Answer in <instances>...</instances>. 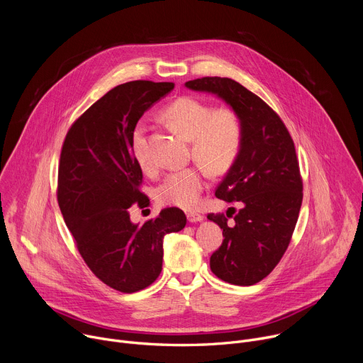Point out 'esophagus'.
I'll list each match as a JSON object with an SVG mask.
<instances>
[{
    "label": "esophagus",
    "mask_w": 363,
    "mask_h": 363,
    "mask_svg": "<svg viewBox=\"0 0 363 363\" xmlns=\"http://www.w3.org/2000/svg\"><path fill=\"white\" fill-rule=\"evenodd\" d=\"M186 218L189 223H198V221H202L203 220V216L198 214V213H188L186 214Z\"/></svg>",
    "instance_id": "esophagus-1"
}]
</instances>
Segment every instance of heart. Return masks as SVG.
Returning a JSON list of instances; mask_svg holds the SVG:
<instances>
[{"instance_id": "heart-1", "label": "heart", "mask_w": 363, "mask_h": 363, "mask_svg": "<svg viewBox=\"0 0 363 363\" xmlns=\"http://www.w3.org/2000/svg\"><path fill=\"white\" fill-rule=\"evenodd\" d=\"M165 119L184 138L192 142L194 157L211 172L223 174L235 162L242 145V123L227 108L213 109L208 103L184 96L164 111ZM133 155L139 165L147 164L145 152V125L139 122L132 135ZM205 175L199 168L178 169L165 177L157 188L162 205L192 208L205 189Z\"/></svg>"}]
</instances>
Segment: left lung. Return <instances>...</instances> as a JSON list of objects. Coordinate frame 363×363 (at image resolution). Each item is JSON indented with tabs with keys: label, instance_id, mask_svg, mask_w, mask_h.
I'll list each match as a JSON object with an SVG mask.
<instances>
[{
	"label": "left lung",
	"instance_id": "1",
	"mask_svg": "<svg viewBox=\"0 0 363 363\" xmlns=\"http://www.w3.org/2000/svg\"><path fill=\"white\" fill-rule=\"evenodd\" d=\"M185 86L217 94L242 123L241 150L216 189L217 198L237 201L241 210L206 218L218 224L224 235L210 258L211 272L227 283L252 286L279 264L298 218L303 182L294 142L267 103L235 80L202 77Z\"/></svg>",
	"mask_w": 363,
	"mask_h": 363
}]
</instances>
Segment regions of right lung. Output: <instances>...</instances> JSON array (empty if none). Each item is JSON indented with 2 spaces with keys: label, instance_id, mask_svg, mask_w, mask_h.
<instances>
[{
  "label": "right lung",
  "instance_id": "obj_1",
  "mask_svg": "<svg viewBox=\"0 0 363 363\" xmlns=\"http://www.w3.org/2000/svg\"><path fill=\"white\" fill-rule=\"evenodd\" d=\"M174 83L135 80L100 97L72 125L60 155L57 201L80 255L93 274L122 293L150 286L162 272L164 237L186 224L182 210L165 208L143 225L129 208L149 205L139 191L142 169L132 135L142 115Z\"/></svg>",
  "mask_w": 363,
  "mask_h": 363
}]
</instances>
